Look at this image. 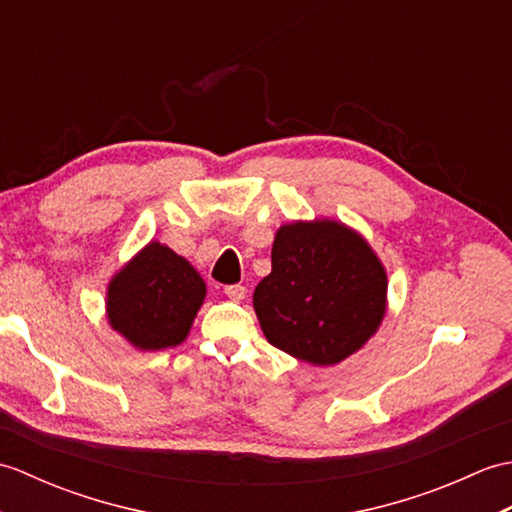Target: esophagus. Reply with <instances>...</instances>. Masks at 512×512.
Returning a JSON list of instances; mask_svg holds the SVG:
<instances>
[{
	"mask_svg": "<svg viewBox=\"0 0 512 512\" xmlns=\"http://www.w3.org/2000/svg\"><path fill=\"white\" fill-rule=\"evenodd\" d=\"M224 295H226L228 299H231V301H242V299L246 297V288L239 286V284L226 286V288H224Z\"/></svg>",
	"mask_w": 512,
	"mask_h": 512,
	"instance_id": "esophagus-1",
	"label": "esophagus"
}]
</instances>
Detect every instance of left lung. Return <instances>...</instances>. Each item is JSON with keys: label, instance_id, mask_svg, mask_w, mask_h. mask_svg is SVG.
<instances>
[{"label": "left lung", "instance_id": "obj_1", "mask_svg": "<svg viewBox=\"0 0 512 512\" xmlns=\"http://www.w3.org/2000/svg\"><path fill=\"white\" fill-rule=\"evenodd\" d=\"M253 306L270 345L310 365H336L376 334L387 273L350 226L292 222L275 235L273 270L257 284Z\"/></svg>", "mask_w": 512, "mask_h": 512}]
</instances>
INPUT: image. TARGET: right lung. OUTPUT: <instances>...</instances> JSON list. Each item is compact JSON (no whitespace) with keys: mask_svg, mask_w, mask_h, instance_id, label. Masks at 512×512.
Returning <instances> with one entry per match:
<instances>
[{"mask_svg":"<svg viewBox=\"0 0 512 512\" xmlns=\"http://www.w3.org/2000/svg\"><path fill=\"white\" fill-rule=\"evenodd\" d=\"M206 297V284L187 259L149 242L107 286V321L136 350L180 345Z\"/></svg>","mask_w":512,"mask_h":512,"instance_id":"1","label":"right lung"}]
</instances>
